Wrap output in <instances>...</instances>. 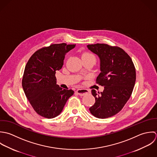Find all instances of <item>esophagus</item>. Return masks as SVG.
<instances>
[{
  "label": "esophagus",
  "instance_id": "34e87169",
  "mask_svg": "<svg viewBox=\"0 0 157 157\" xmlns=\"http://www.w3.org/2000/svg\"><path fill=\"white\" fill-rule=\"evenodd\" d=\"M76 93L80 96H84L86 94H89L90 91L89 90H86V89H79L76 90Z\"/></svg>",
  "mask_w": 157,
  "mask_h": 157
}]
</instances>
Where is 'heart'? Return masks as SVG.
Instances as JSON below:
<instances>
[{"instance_id": "b5f03b06", "label": "heart", "mask_w": 157, "mask_h": 157, "mask_svg": "<svg viewBox=\"0 0 157 157\" xmlns=\"http://www.w3.org/2000/svg\"><path fill=\"white\" fill-rule=\"evenodd\" d=\"M87 57H89V58H94L95 59L94 56L92 54L89 53H86L83 54V55H82V58H87Z\"/></svg>"}]
</instances>
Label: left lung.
I'll use <instances>...</instances> for the list:
<instances>
[{"label":"left lung","mask_w":157,"mask_h":157,"mask_svg":"<svg viewBox=\"0 0 157 157\" xmlns=\"http://www.w3.org/2000/svg\"><path fill=\"white\" fill-rule=\"evenodd\" d=\"M87 47L99 58L101 73L96 82L104 87L101 93L92 90L95 103L89 110L96 118H109L121 111L130 98L136 81L135 68L130 56L119 47L104 44Z\"/></svg>","instance_id":"8db88e82"}]
</instances>
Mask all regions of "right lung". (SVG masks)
<instances>
[{"mask_svg":"<svg viewBox=\"0 0 157 157\" xmlns=\"http://www.w3.org/2000/svg\"><path fill=\"white\" fill-rule=\"evenodd\" d=\"M76 44H53L36 51L27 63L22 87L33 108L39 115L53 118L63 111L72 90L63 89L56 84V71L61 69L67 53Z\"/></svg>","mask_w":157,"mask_h":157,"instance_id":"obj_1","label":"right lung"}]
</instances>
